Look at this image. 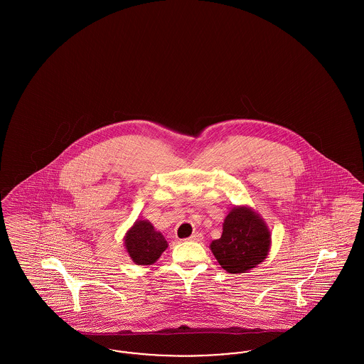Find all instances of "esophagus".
Segmentation results:
<instances>
[{
	"label": "esophagus",
	"mask_w": 364,
	"mask_h": 364,
	"mask_svg": "<svg viewBox=\"0 0 364 364\" xmlns=\"http://www.w3.org/2000/svg\"><path fill=\"white\" fill-rule=\"evenodd\" d=\"M187 240H188V242H202V240H203V236H202V233H193Z\"/></svg>",
	"instance_id": "obj_1"
}]
</instances>
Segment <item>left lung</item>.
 <instances>
[{
    "label": "left lung",
    "instance_id": "8db88e82",
    "mask_svg": "<svg viewBox=\"0 0 364 364\" xmlns=\"http://www.w3.org/2000/svg\"><path fill=\"white\" fill-rule=\"evenodd\" d=\"M272 233L254 208L235 206L224 220L223 235L213 240L210 250L228 273L240 274L257 267L267 258Z\"/></svg>",
    "mask_w": 364,
    "mask_h": 364
}]
</instances>
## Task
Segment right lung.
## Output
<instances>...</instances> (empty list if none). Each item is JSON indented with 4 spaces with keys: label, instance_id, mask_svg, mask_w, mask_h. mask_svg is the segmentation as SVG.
Instances as JSON below:
<instances>
[{
    "label": "right lung",
    "instance_id": "right-lung-1",
    "mask_svg": "<svg viewBox=\"0 0 364 364\" xmlns=\"http://www.w3.org/2000/svg\"><path fill=\"white\" fill-rule=\"evenodd\" d=\"M125 250L129 258L139 266L156 263L168 248L164 235L149 220H136L124 236Z\"/></svg>",
    "mask_w": 364,
    "mask_h": 364
}]
</instances>
